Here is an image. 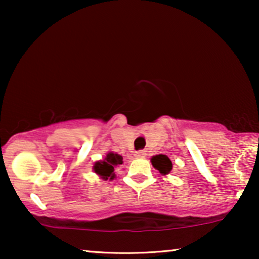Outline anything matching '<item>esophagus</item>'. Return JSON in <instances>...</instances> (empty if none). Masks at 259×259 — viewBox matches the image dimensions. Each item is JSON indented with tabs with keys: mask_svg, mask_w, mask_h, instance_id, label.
<instances>
[{
	"mask_svg": "<svg viewBox=\"0 0 259 259\" xmlns=\"http://www.w3.org/2000/svg\"><path fill=\"white\" fill-rule=\"evenodd\" d=\"M136 157H138V158H145V157H146V151H144V150L137 151L136 152Z\"/></svg>",
	"mask_w": 259,
	"mask_h": 259,
	"instance_id": "obj_1",
	"label": "esophagus"
}]
</instances>
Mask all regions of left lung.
Listing matches in <instances>:
<instances>
[{"mask_svg": "<svg viewBox=\"0 0 259 259\" xmlns=\"http://www.w3.org/2000/svg\"><path fill=\"white\" fill-rule=\"evenodd\" d=\"M151 161H152V165H153L154 167L161 173V175H168L169 171L172 169L171 160H169V159L164 154L154 155V157L151 159Z\"/></svg>", "mask_w": 259, "mask_h": 259, "instance_id": "8db88e82", "label": "left lung"}]
</instances>
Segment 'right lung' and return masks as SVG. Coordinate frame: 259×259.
Here are the masks:
<instances>
[{
    "label": "right lung",
    "instance_id": "add662e5",
    "mask_svg": "<svg viewBox=\"0 0 259 259\" xmlns=\"http://www.w3.org/2000/svg\"><path fill=\"white\" fill-rule=\"evenodd\" d=\"M122 164V157L121 155L113 153V152H109V153L106 155L104 160L97 161L94 164V172L101 177L102 179L105 180H112L114 179V168L118 165Z\"/></svg>",
    "mask_w": 259,
    "mask_h": 259
}]
</instances>
